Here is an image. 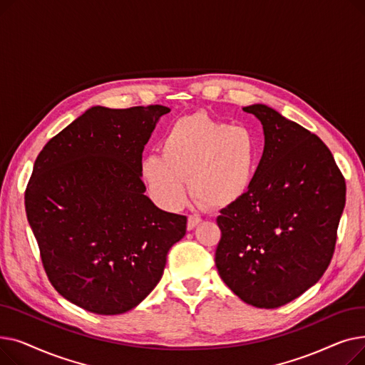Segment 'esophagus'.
<instances>
[{
    "mask_svg": "<svg viewBox=\"0 0 365 365\" xmlns=\"http://www.w3.org/2000/svg\"><path fill=\"white\" fill-rule=\"evenodd\" d=\"M201 222V219L198 216H187V229L192 231L195 226H198V223Z\"/></svg>",
    "mask_w": 365,
    "mask_h": 365,
    "instance_id": "34e87169",
    "label": "esophagus"
}]
</instances>
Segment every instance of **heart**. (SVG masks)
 <instances>
[{
  "instance_id": "b5f03b06",
  "label": "heart",
  "mask_w": 365,
  "mask_h": 365,
  "mask_svg": "<svg viewBox=\"0 0 365 365\" xmlns=\"http://www.w3.org/2000/svg\"><path fill=\"white\" fill-rule=\"evenodd\" d=\"M259 140L244 125H229L205 113H192L165 131L161 152L139 165L150 198L165 210H179L192 197L212 208L238 202L252 187L259 165Z\"/></svg>"
}]
</instances>
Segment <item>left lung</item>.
Segmentation results:
<instances>
[{
	"mask_svg": "<svg viewBox=\"0 0 365 365\" xmlns=\"http://www.w3.org/2000/svg\"><path fill=\"white\" fill-rule=\"evenodd\" d=\"M242 110L262 123L264 149L248 192L220 210L215 262L241 300L274 309L303 294L329 267L346 183L317 134L262 103Z\"/></svg>",
	"mask_w": 365,
	"mask_h": 365,
	"instance_id": "1",
	"label": "left lung"
}]
</instances>
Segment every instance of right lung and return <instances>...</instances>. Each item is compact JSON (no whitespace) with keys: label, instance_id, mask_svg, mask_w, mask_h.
Here are the masks:
<instances>
[{"label":"right lung","instance_id":"1","mask_svg":"<svg viewBox=\"0 0 365 365\" xmlns=\"http://www.w3.org/2000/svg\"><path fill=\"white\" fill-rule=\"evenodd\" d=\"M168 112L93 106L35 160L25 208L43 266L57 293L88 312L136 308L186 234V216L153 204L139 173L143 148Z\"/></svg>","mask_w":365,"mask_h":365}]
</instances>
